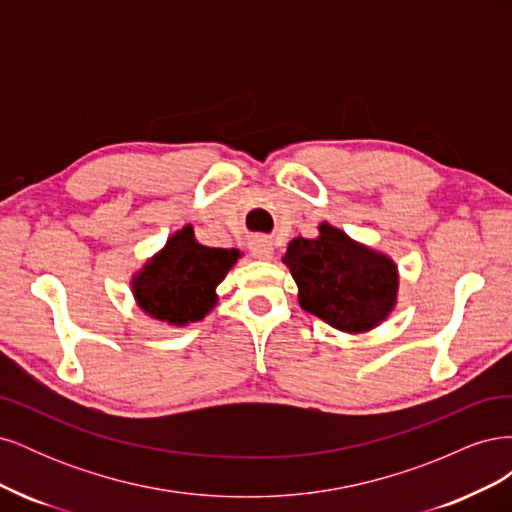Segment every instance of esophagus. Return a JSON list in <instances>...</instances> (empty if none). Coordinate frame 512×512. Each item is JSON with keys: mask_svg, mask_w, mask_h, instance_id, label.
I'll return each instance as SVG.
<instances>
[{"mask_svg": "<svg viewBox=\"0 0 512 512\" xmlns=\"http://www.w3.org/2000/svg\"><path fill=\"white\" fill-rule=\"evenodd\" d=\"M250 252H252V256L258 258V260H271L273 254H275L273 243H271L269 239H265V237H254V239L250 241Z\"/></svg>", "mask_w": 512, "mask_h": 512, "instance_id": "esophagus-1", "label": "esophagus"}]
</instances>
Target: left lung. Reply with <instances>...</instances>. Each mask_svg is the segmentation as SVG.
I'll use <instances>...</instances> for the list:
<instances>
[{"mask_svg": "<svg viewBox=\"0 0 512 512\" xmlns=\"http://www.w3.org/2000/svg\"><path fill=\"white\" fill-rule=\"evenodd\" d=\"M318 232L316 239H292L282 258L299 286L301 309L344 333L376 329L397 305L395 260L329 222Z\"/></svg>", "mask_w": 512, "mask_h": 512, "instance_id": "1", "label": "left lung"}]
</instances>
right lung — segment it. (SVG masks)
I'll use <instances>...</instances> for the list:
<instances>
[{
    "mask_svg": "<svg viewBox=\"0 0 512 512\" xmlns=\"http://www.w3.org/2000/svg\"><path fill=\"white\" fill-rule=\"evenodd\" d=\"M241 252L198 243L192 224L170 235L158 254L132 275L136 305L170 327H188L218 305V288Z\"/></svg>",
    "mask_w": 512,
    "mask_h": 512,
    "instance_id": "add662e5",
    "label": "right lung"
}]
</instances>
